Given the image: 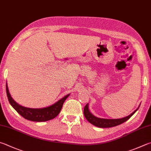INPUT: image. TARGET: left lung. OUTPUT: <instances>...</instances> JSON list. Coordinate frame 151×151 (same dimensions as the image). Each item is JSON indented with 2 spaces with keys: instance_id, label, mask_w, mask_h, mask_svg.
Masks as SVG:
<instances>
[{
  "instance_id": "1",
  "label": "left lung",
  "mask_w": 151,
  "mask_h": 151,
  "mask_svg": "<svg viewBox=\"0 0 151 151\" xmlns=\"http://www.w3.org/2000/svg\"><path fill=\"white\" fill-rule=\"evenodd\" d=\"M138 108L136 110L134 111L132 114H130L129 116L127 117H123L121 119H101L98 118V117H95L94 116L90 113L88 110V104L84 106V115L86 119L90 123L98 127L102 128H107V127H115V126L119 125L122 123H124L127 121L130 117L133 116V115L135 113L136 111L137 110Z\"/></svg>"
}]
</instances>
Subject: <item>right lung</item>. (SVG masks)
<instances>
[{
    "mask_svg": "<svg viewBox=\"0 0 151 151\" xmlns=\"http://www.w3.org/2000/svg\"><path fill=\"white\" fill-rule=\"evenodd\" d=\"M6 90L8 99H9L10 105L24 118L33 122H46L55 118L61 111L63 103L69 96V94L65 96L64 98H61V100L54 104L53 105L47 107V108L33 109L25 108V107L22 106L16 103L11 97L9 88H8L7 84L6 85Z\"/></svg>",
    "mask_w": 151,
    "mask_h": 151,
    "instance_id": "right-lung-1",
    "label": "right lung"
}]
</instances>
